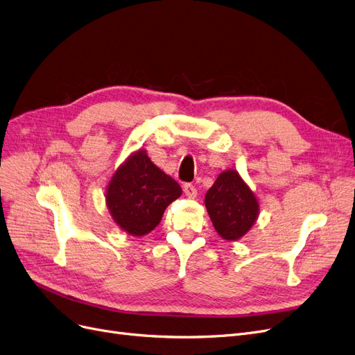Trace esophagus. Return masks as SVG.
Segmentation results:
<instances>
[{"instance_id":"1","label":"esophagus","mask_w":355,"mask_h":355,"mask_svg":"<svg viewBox=\"0 0 355 355\" xmlns=\"http://www.w3.org/2000/svg\"><path fill=\"white\" fill-rule=\"evenodd\" d=\"M182 190H184V194L187 196L189 199H194L196 196H198V190H196V187L193 184H184Z\"/></svg>"}]
</instances>
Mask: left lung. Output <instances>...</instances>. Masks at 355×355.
Masks as SVG:
<instances>
[{"label": "left lung", "mask_w": 355, "mask_h": 355, "mask_svg": "<svg viewBox=\"0 0 355 355\" xmlns=\"http://www.w3.org/2000/svg\"><path fill=\"white\" fill-rule=\"evenodd\" d=\"M205 205L216 232L235 241L245 235L259 216V203L237 171L220 173L205 196Z\"/></svg>", "instance_id": "obj_1"}]
</instances>
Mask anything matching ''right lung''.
Masks as SVG:
<instances>
[{
	"mask_svg": "<svg viewBox=\"0 0 355 355\" xmlns=\"http://www.w3.org/2000/svg\"><path fill=\"white\" fill-rule=\"evenodd\" d=\"M181 193L178 182L157 168L146 150L139 149L115 171L105 199L115 224L141 237L157 227L166 206Z\"/></svg>",
	"mask_w": 355,
	"mask_h": 355,
	"instance_id": "obj_1",
	"label": "right lung"
}]
</instances>
